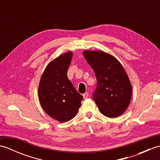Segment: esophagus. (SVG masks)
Returning a JSON list of instances; mask_svg holds the SVG:
<instances>
[{
	"label": "esophagus",
	"mask_w": 160,
	"mask_h": 160,
	"mask_svg": "<svg viewBox=\"0 0 160 160\" xmlns=\"http://www.w3.org/2000/svg\"><path fill=\"white\" fill-rule=\"evenodd\" d=\"M83 98H84V99L85 100V99H87V98H88V97H89V93L88 92H86V93H84L83 95Z\"/></svg>",
	"instance_id": "1"
}]
</instances>
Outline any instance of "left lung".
<instances>
[{"label":"left lung","instance_id":"1","mask_svg":"<svg viewBox=\"0 0 160 160\" xmlns=\"http://www.w3.org/2000/svg\"><path fill=\"white\" fill-rule=\"evenodd\" d=\"M83 55L96 74L95 102L105 116L119 117L127 110L132 96L131 84L123 67L102 51L85 50Z\"/></svg>","mask_w":160,"mask_h":160}]
</instances>
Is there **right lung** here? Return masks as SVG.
Returning a JSON list of instances; mask_svg holds the SVG:
<instances>
[{"label":"right lung","mask_w":160,"mask_h":160,"mask_svg":"<svg viewBox=\"0 0 160 160\" xmlns=\"http://www.w3.org/2000/svg\"><path fill=\"white\" fill-rule=\"evenodd\" d=\"M73 53L62 54L49 62L40 78L38 98L40 104L50 117L65 122L75 117L83 97L67 78Z\"/></svg>","instance_id":"1"}]
</instances>
